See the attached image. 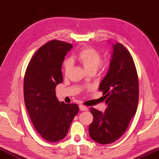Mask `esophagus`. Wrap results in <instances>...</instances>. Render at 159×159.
Masks as SVG:
<instances>
[{"mask_svg": "<svg viewBox=\"0 0 159 159\" xmlns=\"http://www.w3.org/2000/svg\"><path fill=\"white\" fill-rule=\"evenodd\" d=\"M79 109L80 111H87L88 110V107H85V106H84V105H79Z\"/></svg>", "mask_w": 159, "mask_h": 159, "instance_id": "34e87169", "label": "esophagus"}]
</instances>
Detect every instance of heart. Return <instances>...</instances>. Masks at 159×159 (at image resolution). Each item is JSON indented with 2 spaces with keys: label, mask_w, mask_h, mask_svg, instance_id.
I'll use <instances>...</instances> for the list:
<instances>
[{
  "label": "heart",
  "mask_w": 159,
  "mask_h": 159,
  "mask_svg": "<svg viewBox=\"0 0 159 159\" xmlns=\"http://www.w3.org/2000/svg\"><path fill=\"white\" fill-rule=\"evenodd\" d=\"M75 59L79 61L86 72L96 71L100 66L101 58L97 50L91 47H85L78 53ZM72 63L70 60H66L64 63L65 74H68L71 69Z\"/></svg>",
  "instance_id": "obj_1"
}]
</instances>
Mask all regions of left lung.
Segmentation results:
<instances>
[{
    "instance_id": "8db88e82",
    "label": "left lung",
    "mask_w": 159,
    "mask_h": 159,
    "mask_svg": "<svg viewBox=\"0 0 159 159\" xmlns=\"http://www.w3.org/2000/svg\"><path fill=\"white\" fill-rule=\"evenodd\" d=\"M112 47L109 69L99 85L107 108L104 112L90 108L93 115L90 137L100 144L114 142L124 134L139 101L138 75L132 57L120 43H112Z\"/></svg>"
}]
</instances>
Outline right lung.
I'll return each mask as SVG.
<instances>
[{
	"mask_svg": "<svg viewBox=\"0 0 159 159\" xmlns=\"http://www.w3.org/2000/svg\"><path fill=\"white\" fill-rule=\"evenodd\" d=\"M72 47L58 40L47 42L32 57L25 74V107L35 129L49 142L66 137L79 110L78 105L59 102L55 92L63 81V61Z\"/></svg>",
	"mask_w": 159,
	"mask_h": 159,
	"instance_id": "right-lung-1",
	"label": "right lung"
}]
</instances>
